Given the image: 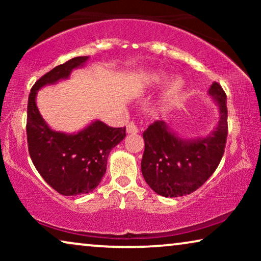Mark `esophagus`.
<instances>
[{
	"instance_id": "34e87169",
	"label": "esophagus",
	"mask_w": 261,
	"mask_h": 261,
	"mask_svg": "<svg viewBox=\"0 0 261 261\" xmlns=\"http://www.w3.org/2000/svg\"><path fill=\"white\" fill-rule=\"evenodd\" d=\"M126 130H127L128 134H135V133H138V132H139V127H138V124L134 122V121H132V122L127 124Z\"/></svg>"
}]
</instances>
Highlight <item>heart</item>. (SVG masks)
<instances>
[{"label": "heart", "mask_w": 261, "mask_h": 261, "mask_svg": "<svg viewBox=\"0 0 261 261\" xmlns=\"http://www.w3.org/2000/svg\"><path fill=\"white\" fill-rule=\"evenodd\" d=\"M149 78H151V81L155 82V83H159V82H162L163 80H165V74L164 73H160V72H154L152 74H149ZM181 87H183V83H181L180 80H174L172 83L170 84L169 89H167L166 94H165V98L166 99H170L176 96L177 94H179L180 90H181Z\"/></svg>", "instance_id": "b5f03b06"}]
</instances>
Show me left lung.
<instances>
[{
  "label": "left lung",
  "instance_id": "obj_1",
  "mask_svg": "<svg viewBox=\"0 0 261 261\" xmlns=\"http://www.w3.org/2000/svg\"><path fill=\"white\" fill-rule=\"evenodd\" d=\"M209 95L220 107L216 129L206 138L185 140L170 132L163 121H154L142 133L145 151L141 171L146 183L164 197H179L201 188L215 172L226 147L227 95L214 82Z\"/></svg>",
  "mask_w": 261,
  "mask_h": 261
}]
</instances>
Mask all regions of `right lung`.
<instances>
[{
	"label": "right lung",
	"mask_w": 261,
	"mask_h": 261,
	"mask_svg": "<svg viewBox=\"0 0 261 261\" xmlns=\"http://www.w3.org/2000/svg\"><path fill=\"white\" fill-rule=\"evenodd\" d=\"M89 57H76L39 78L31 89L27 106L28 152L46 183L64 196L88 194L101 183L112 148L126 137V127L113 128L95 121L77 134L55 132L42 119L35 105L39 89L67 78Z\"/></svg>",
	"instance_id": "right-lung-1"
}]
</instances>
